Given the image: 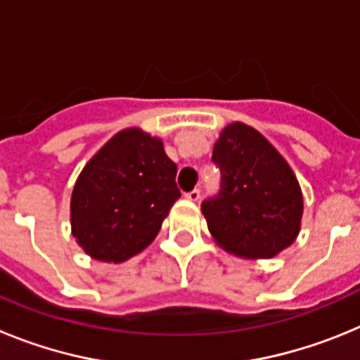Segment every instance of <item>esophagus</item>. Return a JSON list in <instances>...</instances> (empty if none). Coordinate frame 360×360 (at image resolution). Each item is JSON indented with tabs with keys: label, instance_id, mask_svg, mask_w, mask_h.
Returning a JSON list of instances; mask_svg holds the SVG:
<instances>
[{
	"label": "esophagus",
	"instance_id": "obj_1",
	"mask_svg": "<svg viewBox=\"0 0 360 360\" xmlns=\"http://www.w3.org/2000/svg\"><path fill=\"white\" fill-rule=\"evenodd\" d=\"M186 198L191 200V202H198L200 200V189H193L189 193H186Z\"/></svg>",
	"mask_w": 360,
	"mask_h": 360
}]
</instances>
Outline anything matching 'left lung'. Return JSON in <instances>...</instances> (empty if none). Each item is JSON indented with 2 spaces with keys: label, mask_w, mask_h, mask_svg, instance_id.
Wrapping results in <instances>:
<instances>
[{
  "label": "left lung",
  "mask_w": 360,
  "mask_h": 360,
  "mask_svg": "<svg viewBox=\"0 0 360 360\" xmlns=\"http://www.w3.org/2000/svg\"><path fill=\"white\" fill-rule=\"evenodd\" d=\"M219 191L202 202L209 231L225 250L272 257L295 240L303 196L288 164L263 135L234 122L212 151Z\"/></svg>",
  "instance_id": "1"
}]
</instances>
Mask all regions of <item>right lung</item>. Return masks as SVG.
Listing matches in <instances>:
<instances>
[{
  "instance_id": "right-lung-1",
  "label": "right lung",
  "mask_w": 360,
  "mask_h": 360,
  "mask_svg": "<svg viewBox=\"0 0 360 360\" xmlns=\"http://www.w3.org/2000/svg\"><path fill=\"white\" fill-rule=\"evenodd\" d=\"M176 164L141 129H124L91 158L72 193V231L86 254L126 262L144 250L180 198Z\"/></svg>"
}]
</instances>
